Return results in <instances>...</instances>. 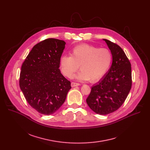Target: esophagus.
I'll return each mask as SVG.
<instances>
[{
  "label": "esophagus",
  "mask_w": 150,
  "mask_h": 150,
  "mask_svg": "<svg viewBox=\"0 0 150 150\" xmlns=\"http://www.w3.org/2000/svg\"><path fill=\"white\" fill-rule=\"evenodd\" d=\"M80 85V83H77V82H71V86H72V87L78 86V85Z\"/></svg>",
  "instance_id": "obj_1"
}]
</instances>
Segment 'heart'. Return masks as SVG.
Wrapping results in <instances>:
<instances>
[{
	"mask_svg": "<svg viewBox=\"0 0 150 150\" xmlns=\"http://www.w3.org/2000/svg\"><path fill=\"white\" fill-rule=\"evenodd\" d=\"M69 56H62L60 59L62 73L72 78L75 72L81 69L76 76L79 80L94 82L100 80L109 70L113 55L107 48H98L89 45H81L74 47Z\"/></svg>",
	"mask_w": 150,
	"mask_h": 150,
	"instance_id": "b5f03b06",
	"label": "heart"
}]
</instances>
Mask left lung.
Returning <instances> with one entry per match:
<instances>
[{
    "label": "left lung",
    "instance_id": "1",
    "mask_svg": "<svg viewBox=\"0 0 150 150\" xmlns=\"http://www.w3.org/2000/svg\"><path fill=\"white\" fill-rule=\"evenodd\" d=\"M113 55L111 68L91 88L87 103L99 115L116 111L125 102L132 87L131 64L122 49L110 40L104 39Z\"/></svg>",
    "mask_w": 150,
    "mask_h": 150
}]
</instances>
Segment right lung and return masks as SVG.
I'll use <instances>...</instances> for the list:
<instances>
[{
  "label": "right lung",
  "mask_w": 150,
  "mask_h": 150,
  "mask_svg": "<svg viewBox=\"0 0 150 150\" xmlns=\"http://www.w3.org/2000/svg\"><path fill=\"white\" fill-rule=\"evenodd\" d=\"M66 42L47 38L35 45L21 67L19 87L28 104L41 114L56 112L66 100L71 82L59 69Z\"/></svg>",
  "instance_id": "right-lung-1"
}]
</instances>
